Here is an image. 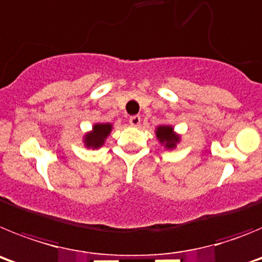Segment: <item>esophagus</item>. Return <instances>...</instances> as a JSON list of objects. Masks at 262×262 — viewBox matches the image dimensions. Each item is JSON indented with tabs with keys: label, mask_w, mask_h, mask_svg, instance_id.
Returning <instances> with one entry per match:
<instances>
[{
	"label": "esophagus",
	"mask_w": 262,
	"mask_h": 262,
	"mask_svg": "<svg viewBox=\"0 0 262 262\" xmlns=\"http://www.w3.org/2000/svg\"><path fill=\"white\" fill-rule=\"evenodd\" d=\"M128 122L131 126H139V124H140V117H139V115H133V117H129Z\"/></svg>",
	"instance_id": "esophagus-1"
}]
</instances>
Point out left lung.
Listing matches in <instances>:
<instances>
[{"instance_id": "obj_1", "label": "left lung", "mask_w": 262, "mask_h": 262, "mask_svg": "<svg viewBox=\"0 0 262 262\" xmlns=\"http://www.w3.org/2000/svg\"><path fill=\"white\" fill-rule=\"evenodd\" d=\"M156 136L161 144H165L166 148L172 149L176 147L180 138L173 133V128L170 126H160L156 129Z\"/></svg>"}]
</instances>
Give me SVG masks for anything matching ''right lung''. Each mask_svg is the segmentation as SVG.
I'll return each mask as SVG.
<instances>
[{
	"label": "right lung",
	"instance_id": "obj_1",
	"mask_svg": "<svg viewBox=\"0 0 262 262\" xmlns=\"http://www.w3.org/2000/svg\"><path fill=\"white\" fill-rule=\"evenodd\" d=\"M111 131L110 123H98L94 124L93 131L85 135V145L89 148H99L103 145L105 139L107 138Z\"/></svg>",
	"mask_w": 262,
	"mask_h": 262
}]
</instances>
